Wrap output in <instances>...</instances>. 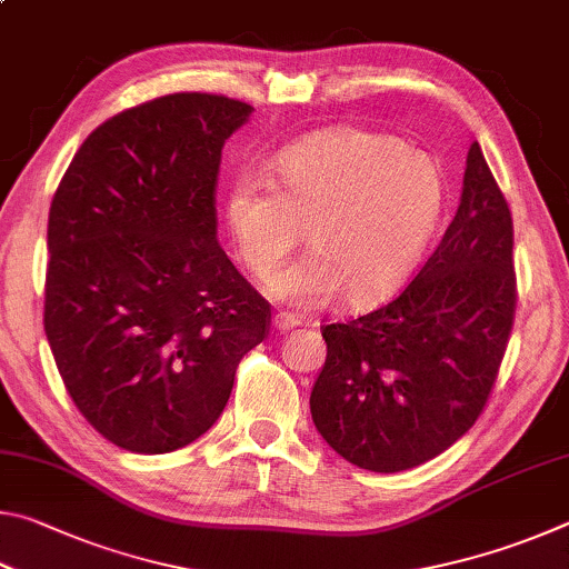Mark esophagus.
<instances>
[{"mask_svg": "<svg viewBox=\"0 0 569 569\" xmlns=\"http://www.w3.org/2000/svg\"><path fill=\"white\" fill-rule=\"evenodd\" d=\"M298 326H301V321H298V316H293V313H276L273 316V329L276 331H281V333H288V331H293V329H298Z\"/></svg>", "mask_w": 569, "mask_h": 569, "instance_id": "obj_1", "label": "esophagus"}]
</instances>
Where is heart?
Masks as SVG:
<instances>
[{
  "label": "heart",
  "instance_id": "obj_1",
  "mask_svg": "<svg viewBox=\"0 0 569 569\" xmlns=\"http://www.w3.org/2000/svg\"><path fill=\"white\" fill-rule=\"evenodd\" d=\"M445 206L427 156L399 138L333 128L278 152L273 182L238 178L226 223L240 261L271 276L308 230L311 253L268 281L273 301L301 308L341 293L351 308L387 301L407 281Z\"/></svg>",
  "mask_w": 569,
  "mask_h": 569
}]
</instances>
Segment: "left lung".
<instances>
[{
	"label": "left lung",
	"mask_w": 569,
	"mask_h": 569,
	"mask_svg": "<svg viewBox=\"0 0 569 569\" xmlns=\"http://www.w3.org/2000/svg\"><path fill=\"white\" fill-rule=\"evenodd\" d=\"M515 303L512 216L471 142L455 220L413 281L377 311L323 326L311 417L326 445L383 475L449 449L485 409Z\"/></svg>",
	"instance_id": "left-lung-1"
}]
</instances>
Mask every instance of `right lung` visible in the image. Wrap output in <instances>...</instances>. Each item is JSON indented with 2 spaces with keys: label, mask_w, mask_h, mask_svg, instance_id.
<instances>
[{
  "label": "right lung",
  "mask_w": 569,
  "mask_h": 569,
  "mask_svg": "<svg viewBox=\"0 0 569 569\" xmlns=\"http://www.w3.org/2000/svg\"><path fill=\"white\" fill-rule=\"evenodd\" d=\"M250 112L203 92L124 110L52 198L47 341L74 407L134 455L203 437L268 333L271 306L216 236L220 150Z\"/></svg>",
  "instance_id": "right-lung-1"
}]
</instances>
